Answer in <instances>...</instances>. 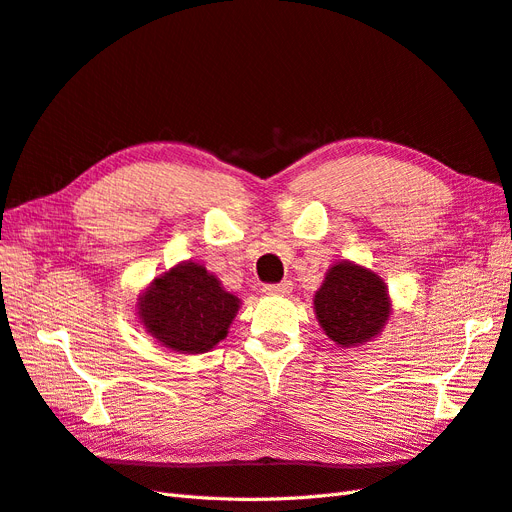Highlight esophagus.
<instances>
[{"mask_svg":"<svg viewBox=\"0 0 512 512\" xmlns=\"http://www.w3.org/2000/svg\"><path fill=\"white\" fill-rule=\"evenodd\" d=\"M264 291L268 296H287L291 291V281H281V283H270L264 285Z\"/></svg>","mask_w":512,"mask_h":512,"instance_id":"1","label":"esophagus"}]
</instances>
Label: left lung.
<instances>
[{
	"instance_id": "left-lung-1",
	"label": "left lung",
	"mask_w": 512,
	"mask_h": 512,
	"mask_svg": "<svg viewBox=\"0 0 512 512\" xmlns=\"http://www.w3.org/2000/svg\"><path fill=\"white\" fill-rule=\"evenodd\" d=\"M315 315L328 337L343 347L371 341L390 315L386 285L349 261L332 266L315 294Z\"/></svg>"
}]
</instances>
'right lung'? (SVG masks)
<instances>
[{
    "label": "right lung",
    "instance_id": "add662e5",
    "mask_svg": "<svg viewBox=\"0 0 512 512\" xmlns=\"http://www.w3.org/2000/svg\"><path fill=\"white\" fill-rule=\"evenodd\" d=\"M238 309L240 300L199 264L171 268L139 298L145 330L180 354H203L223 341Z\"/></svg>",
    "mask_w": 512,
    "mask_h": 512
}]
</instances>
